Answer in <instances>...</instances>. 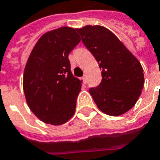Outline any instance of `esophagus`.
<instances>
[{
	"label": "esophagus",
	"instance_id": "1",
	"mask_svg": "<svg viewBox=\"0 0 160 160\" xmlns=\"http://www.w3.org/2000/svg\"><path fill=\"white\" fill-rule=\"evenodd\" d=\"M82 80H83V82H84V83H86V82H87L86 76H83V77H82Z\"/></svg>",
	"mask_w": 160,
	"mask_h": 160
}]
</instances>
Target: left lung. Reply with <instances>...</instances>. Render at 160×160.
I'll use <instances>...</instances> for the list:
<instances>
[{
    "label": "left lung",
    "mask_w": 160,
    "mask_h": 160,
    "mask_svg": "<svg viewBox=\"0 0 160 160\" xmlns=\"http://www.w3.org/2000/svg\"><path fill=\"white\" fill-rule=\"evenodd\" d=\"M77 31L99 64L102 82L89 92L98 109L119 116L135 105L144 84L139 61L108 28L87 25Z\"/></svg>",
    "instance_id": "1"
}]
</instances>
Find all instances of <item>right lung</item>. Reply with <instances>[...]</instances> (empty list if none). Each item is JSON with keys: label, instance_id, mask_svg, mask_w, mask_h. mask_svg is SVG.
Wrapping results in <instances>:
<instances>
[{"label": "right lung", "instance_id": "add662e5", "mask_svg": "<svg viewBox=\"0 0 160 160\" xmlns=\"http://www.w3.org/2000/svg\"><path fill=\"white\" fill-rule=\"evenodd\" d=\"M80 41L75 28L52 30L39 38L27 59L23 74L26 101L46 123L62 125L75 113L82 81L72 73L68 55Z\"/></svg>", "mask_w": 160, "mask_h": 160}]
</instances>
